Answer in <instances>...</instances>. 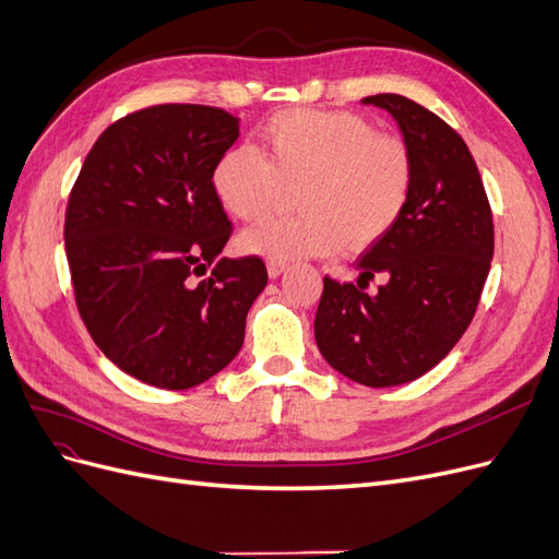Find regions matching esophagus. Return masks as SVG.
I'll list each match as a JSON object with an SVG mask.
<instances>
[{
	"instance_id": "esophagus-1",
	"label": "esophagus",
	"mask_w": 559,
	"mask_h": 559,
	"mask_svg": "<svg viewBox=\"0 0 559 559\" xmlns=\"http://www.w3.org/2000/svg\"><path fill=\"white\" fill-rule=\"evenodd\" d=\"M284 270H286V263H284V261H273V259L267 261V275H270V277H280V275L284 273Z\"/></svg>"
}]
</instances>
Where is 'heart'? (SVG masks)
<instances>
[{
  "mask_svg": "<svg viewBox=\"0 0 559 559\" xmlns=\"http://www.w3.org/2000/svg\"><path fill=\"white\" fill-rule=\"evenodd\" d=\"M417 163L411 144L359 114L280 111L261 130L259 151L235 146L216 160L212 189L235 218L273 210L298 186L294 216H270L240 235V247L273 261L331 257L380 242L408 207Z\"/></svg>",
  "mask_w": 559,
  "mask_h": 559,
  "instance_id": "1",
  "label": "heart"
}]
</instances>
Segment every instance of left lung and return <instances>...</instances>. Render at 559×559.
I'll return each instance as SVG.
<instances>
[{
  "label": "left lung",
  "mask_w": 559,
  "mask_h": 559,
  "mask_svg": "<svg viewBox=\"0 0 559 559\" xmlns=\"http://www.w3.org/2000/svg\"><path fill=\"white\" fill-rule=\"evenodd\" d=\"M366 105L396 118L417 177L401 222L357 261V284L324 277L317 347L337 373L394 386L431 370L468 329L495 253L492 207L464 140L413 99L380 93ZM382 276L379 294L362 289Z\"/></svg>",
  "instance_id": "1"
}]
</instances>
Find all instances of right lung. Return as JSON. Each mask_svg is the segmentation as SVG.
<instances>
[{"mask_svg": "<svg viewBox=\"0 0 559 559\" xmlns=\"http://www.w3.org/2000/svg\"><path fill=\"white\" fill-rule=\"evenodd\" d=\"M238 134L218 107L132 111L99 134L72 186L76 310L105 357L146 384L189 389L226 368L267 284L261 257H222L233 224L212 170Z\"/></svg>", "mask_w": 559, "mask_h": 559, "instance_id": "1", "label": "right lung"}]
</instances>
